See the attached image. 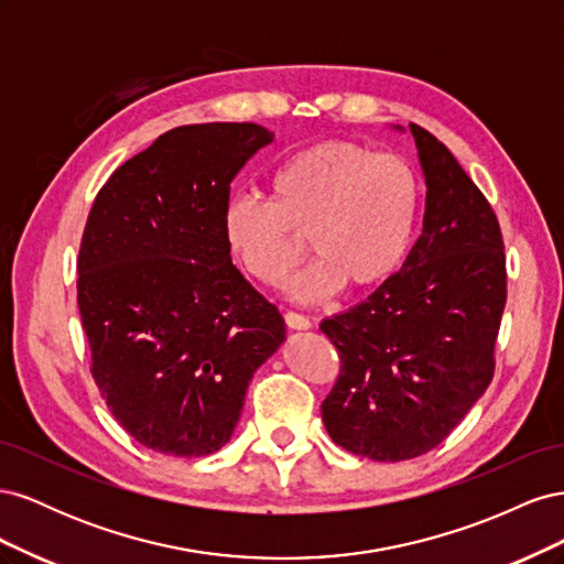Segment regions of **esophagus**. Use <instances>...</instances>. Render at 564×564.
<instances>
[{
    "mask_svg": "<svg viewBox=\"0 0 564 564\" xmlns=\"http://www.w3.org/2000/svg\"><path fill=\"white\" fill-rule=\"evenodd\" d=\"M284 322H286L289 329H296V332H305V329L313 327L308 317L301 315V313H292V311L284 313Z\"/></svg>",
    "mask_w": 564,
    "mask_h": 564,
    "instance_id": "esophagus-1",
    "label": "esophagus"
}]
</instances>
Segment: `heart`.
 <instances>
[{
  "label": "heart",
  "mask_w": 564,
  "mask_h": 564,
  "mask_svg": "<svg viewBox=\"0 0 564 564\" xmlns=\"http://www.w3.org/2000/svg\"><path fill=\"white\" fill-rule=\"evenodd\" d=\"M270 202L235 197L224 237L235 263L265 286L280 284L308 251L315 261L286 284L296 301H322L346 284L373 292L404 263L421 212V183L400 155L350 141L294 152L270 181Z\"/></svg>",
  "instance_id": "heart-1"
}]
</instances>
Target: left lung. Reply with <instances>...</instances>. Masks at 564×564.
<instances>
[{
	"label": "left lung",
	"instance_id": "1",
	"mask_svg": "<svg viewBox=\"0 0 564 564\" xmlns=\"http://www.w3.org/2000/svg\"><path fill=\"white\" fill-rule=\"evenodd\" d=\"M409 133L425 178L421 237L395 278L319 324L340 355L324 429L373 460L431 452L482 398L506 305L497 214L433 133Z\"/></svg>",
	"mask_w": 564,
	"mask_h": 564
}]
</instances>
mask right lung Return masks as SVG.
<instances>
[{"label": "right lung", "instance_id": "1", "mask_svg": "<svg viewBox=\"0 0 564 564\" xmlns=\"http://www.w3.org/2000/svg\"><path fill=\"white\" fill-rule=\"evenodd\" d=\"M275 133L251 122L162 133L100 187L77 259L91 373L143 447L207 456L232 437L284 319L232 265L224 212Z\"/></svg>", "mask_w": 564, "mask_h": 564}]
</instances>
